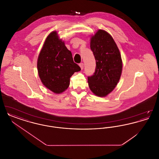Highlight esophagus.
Returning <instances> with one entry per match:
<instances>
[{
	"label": "esophagus",
	"mask_w": 159,
	"mask_h": 159,
	"mask_svg": "<svg viewBox=\"0 0 159 159\" xmlns=\"http://www.w3.org/2000/svg\"><path fill=\"white\" fill-rule=\"evenodd\" d=\"M79 66H80V68L82 69V70H83V63H80V64H79Z\"/></svg>",
	"instance_id": "esophagus-1"
}]
</instances>
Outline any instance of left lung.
<instances>
[{
	"label": "left lung",
	"instance_id": "1",
	"mask_svg": "<svg viewBox=\"0 0 159 159\" xmlns=\"http://www.w3.org/2000/svg\"><path fill=\"white\" fill-rule=\"evenodd\" d=\"M91 49L96 68L93 75L88 77L89 87L95 95L104 97L113 91L120 80L121 55L113 38L103 30H99L91 37Z\"/></svg>",
	"mask_w": 159,
	"mask_h": 159
}]
</instances>
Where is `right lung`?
I'll use <instances>...</instances> for the list:
<instances>
[{
    "label": "right lung",
    "mask_w": 159,
    "mask_h": 159,
    "mask_svg": "<svg viewBox=\"0 0 159 159\" xmlns=\"http://www.w3.org/2000/svg\"><path fill=\"white\" fill-rule=\"evenodd\" d=\"M38 74L42 83L55 93L66 91L70 79L80 67L74 62L72 53L59 39L56 31L46 39L38 59Z\"/></svg>",
    "instance_id": "obj_1"
}]
</instances>
